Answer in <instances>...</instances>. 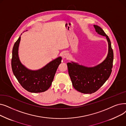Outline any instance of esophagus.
<instances>
[{"mask_svg": "<svg viewBox=\"0 0 126 126\" xmlns=\"http://www.w3.org/2000/svg\"><path fill=\"white\" fill-rule=\"evenodd\" d=\"M62 56H63V58L64 59H67V58H68V57H69V54H68V52H64Z\"/></svg>", "mask_w": 126, "mask_h": 126, "instance_id": "esophagus-1", "label": "esophagus"}]
</instances>
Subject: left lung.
I'll use <instances>...</instances> for the list:
<instances>
[{
  "instance_id": "8db88e82",
  "label": "left lung",
  "mask_w": 126,
  "mask_h": 126,
  "mask_svg": "<svg viewBox=\"0 0 126 126\" xmlns=\"http://www.w3.org/2000/svg\"><path fill=\"white\" fill-rule=\"evenodd\" d=\"M96 32L106 37L108 42V54L105 60L94 67H87L74 62L67 64L68 74L74 87L83 94L96 92L109 78L113 67V51L108 36L100 26L94 25Z\"/></svg>"
}]
</instances>
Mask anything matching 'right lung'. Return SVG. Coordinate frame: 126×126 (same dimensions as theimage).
<instances>
[{"instance_id": "right-lung-1", "label": "right lung", "mask_w": 126, "mask_h": 126, "mask_svg": "<svg viewBox=\"0 0 126 126\" xmlns=\"http://www.w3.org/2000/svg\"><path fill=\"white\" fill-rule=\"evenodd\" d=\"M20 38L19 37L13 48L11 65L13 74L22 87L29 92H44L50 87L62 58H57L40 70H30L19 61L18 51Z\"/></svg>"}]
</instances>
